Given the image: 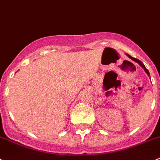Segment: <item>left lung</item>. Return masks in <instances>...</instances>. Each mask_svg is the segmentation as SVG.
Instances as JSON below:
<instances>
[{"label":"left lung","mask_w":160,"mask_h":160,"mask_svg":"<svg viewBox=\"0 0 160 160\" xmlns=\"http://www.w3.org/2000/svg\"><path fill=\"white\" fill-rule=\"evenodd\" d=\"M126 55H127V56H128V57H129V58H130V59H131V60H132V61H133V62H137V63H138V64H139V65H141V67H142V68H144V71H145V72H146V73H147V74H148V77H150V73H149L148 70V69H147V68H146V67H145V66H144V64H143V63H142V62H141V61H140V60L137 59V58H132V57H131V56H130V55H129V54H128V53H126Z\"/></svg>","instance_id":"1"}]
</instances>
